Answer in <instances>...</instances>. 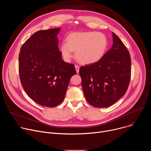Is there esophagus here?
Instances as JSON below:
<instances>
[{
    "instance_id": "esophagus-1",
    "label": "esophagus",
    "mask_w": 151,
    "mask_h": 151,
    "mask_svg": "<svg viewBox=\"0 0 151 151\" xmlns=\"http://www.w3.org/2000/svg\"><path fill=\"white\" fill-rule=\"evenodd\" d=\"M75 69H76V70L77 73H79V67L78 66H75Z\"/></svg>"
}]
</instances>
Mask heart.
<instances>
[{"label":"heart","mask_w":151,"mask_h":151,"mask_svg":"<svg viewBox=\"0 0 151 151\" xmlns=\"http://www.w3.org/2000/svg\"><path fill=\"white\" fill-rule=\"evenodd\" d=\"M108 42L101 32H73L69 34L66 41H63L60 50L64 58L69 60L73 56L82 64H90L99 61L104 55Z\"/></svg>","instance_id":"b5f03b06"}]
</instances>
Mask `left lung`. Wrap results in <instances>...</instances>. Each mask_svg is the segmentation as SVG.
I'll return each mask as SVG.
<instances>
[{
    "label": "left lung",
    "mask_w": 151,
    "mask_h": 151,
    "mask_svg": "<svg viewBox=\"0 0 151 151\" xmlns=\"http://www.w3.org/2000/svg\"><path fill=\"white\" fill-rule=\"evenodd\" d=\"M112 48L97 62L81 66L79 75L87 101L96 107H107L126 93L131 79L130 52L112 33Z\"/></svg>",
    "instance_id": "8db88e82"
}]
</instances>
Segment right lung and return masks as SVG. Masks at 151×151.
Wrapping results in <instances>:
<instances>
[{
    "label": "right lung",
    "mask_w": 151,
    "mask_h": 151,
    "mask_svg": "<svg viewBox=\"0 0 151 151\" xmlns=\"http://www.w3.org/2000/svg\"><path fill=\"white\" fill-rule=\"evenodd\" d=\"M60 30L36 32L21 46L18 57L24 90L35 102L49 107L63 101L70 78L76 73L73 64L62 60L57 38Z\"/></svg>",
    "instance_id": "obj_1"
}]
</instances>
